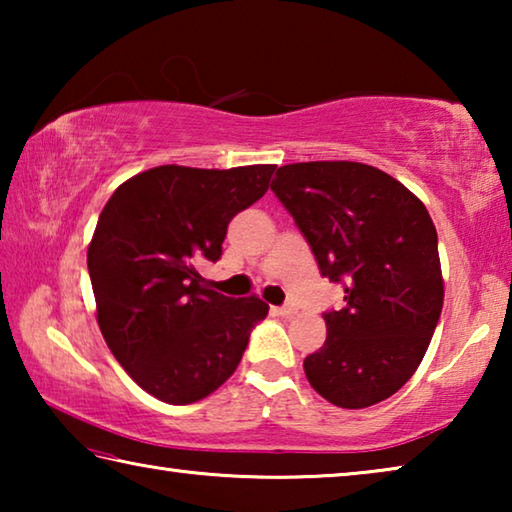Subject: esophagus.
Instances as JSON below:
<instances>
[{
	"label": "esophagus",
	"instance_id": "1",
	"mask_svg": "<svg viewBox=\"0 0 512 512\" xmlns=\"http://www.w3.org/2000/svg\"><path fill=\"white\" fill-rule=\"evenodd\" d=\"M273 311L277 316H291L296 314V305H293V302H284L282 307H273Z\"/></svg>",
	"mask_w": 512,
	"mask_h": 512
}]
</instances>
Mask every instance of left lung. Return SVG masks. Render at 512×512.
Returning <instances> with one entry per match:
<instances>
[{"mask_svg":"<svg viewBox=\"0 0 512 512\" xmlns=\"http://www.w3.org/2000/svg\"><path fill=\"white\" fill-rule=\"evenodd\" d=\"M314 253L345 289L325 311L327 339L305 359L318 395L366 409L413 377L443 311L438 235L400 180L361 162H296L271 183Z\"/></svg>","mask_w":512,"mask_h":512,"instance_id":"8db88e82","label":"left lung"}]
</instances>
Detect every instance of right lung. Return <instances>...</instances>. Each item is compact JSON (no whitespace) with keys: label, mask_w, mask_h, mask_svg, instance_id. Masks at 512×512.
Instances as JSON below:
<instances>
[{"label":"right lung","mask_w":512,"mask_h":512,"mask_svg":"<svg viewBox=\"0 0 512 512\" xmlns=\"http://www.w3.org/2000/svg\"><path fill=\"white\" fill-rule=\"evenodd\" d=\"M275 164H164L115 189L88 248L97 323L146 393L192 404L237 370L268 305L203 287L196 266L221 257L232 216L266 194Z\"/></svg>","instance_id":"right-lung-1"}]
</instances>
